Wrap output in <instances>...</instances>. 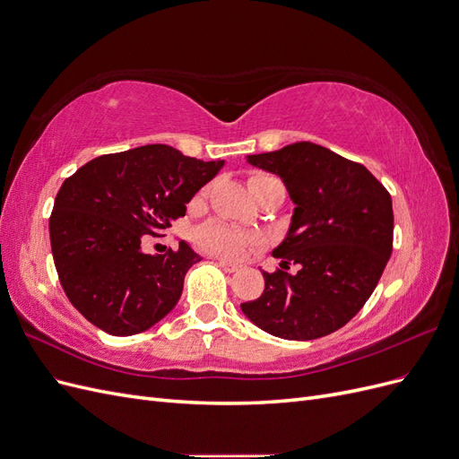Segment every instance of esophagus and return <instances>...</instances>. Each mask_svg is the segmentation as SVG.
Listing matches in <instances>:
<instances>
[{
	"instance_id": "1",
	"label": "esophagus",
	"mask_w": 459,
	"mask_h": 459,
	"mask_svg": "<svg viewBox=\"0 0 459 459\" xmlns=\"http://www.w3.org/2000/svg\"><path fill=\"white\" fill-rule=\"evenodd\" d=\"M218 264H220V268L221 270H226V272H238L241 266L239 264H235V262H228V260H218Z\"/></svg>"
}]
</instances>
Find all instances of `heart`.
<instances>
[{"mask_svg": "<svg viewBox=\"0 0 459 459\" xmlns=\"http://www.w3.org/2000/svg\"><path fill=\"white\" fill-rule=\"evenodd\" d=\"M268 178L272 176L255 174L251 176V179H248V187L256 186ZM204 195H206V189L201 193V197ZM195 239L208 253L224 256V258H238L243 255V251L248 245L258 243V235L241 231L238 228H231L226 224H220V221H208V224H204L195 231Z\"/></svg>", "mask_w": 459, "mask_h": 459, "instance_id": "heart-1", "label": "heart"}]
</instances>
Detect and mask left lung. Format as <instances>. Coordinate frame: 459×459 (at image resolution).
I'll return each instance as SVG.
<instances>
[{
	"mask_svg": "<svg viewBox=\"0 0 459 459\" xmlns=\"http://www.w3.org/2000/svg\"><path fill=\"white\" fill-rule=\"evenodd\" d=\"M277 174L295 203L273 256L281 268L264 275V293L241 310L262 331L312 341L341 329L362 310L393 253V201L364 164L310 142L248 155Z\"/></svg>",
	"mask_w": 459,
	"mask_h": 459,
	"instance_id": "1",
	"label": "left lung"
}]
</instances>
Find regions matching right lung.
<instances>
[{
	"instance_id": "obj_1",
	"label": "right lung",
	"mask_w": 459,
	"mask_h": 459,
	"mask_svg": "<svg viewBox=\"0 0 459 459\" xmlns=\"http://www.w3.org/2000/svg\"><path fill=\"white\" fill-rule=\"evenodd\" d=\"M221 166L157 143L101 155L65 179L49 218L51 253L65 295L90 324L128 337L176 307L199 255L184 241L166 255L142 245L186 216Z\"/></svg>"
}]
</instances>
